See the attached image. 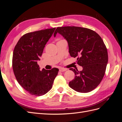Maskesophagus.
I'll return each instance as SVG.
<instances>
[{
	"label": "esophagus",
	"mask_w": 122,
	"mask_h": 122,
	"mask_svg": "<svg viewBox=\"0 0 122 122\" xmlns=\"http://www.w3.org/2000/svg\"><path fill=\"white\" fill-rule=\"evenodd\" d=\"M66 70H67V69H64V68H60V69H59L60 72H64V71H66Z\"/></svg>",
	"instance_id": "esophagus-1"
}]
</instances>
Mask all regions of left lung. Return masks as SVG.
Returning a JSON list of instances; mask_svg holds the SVG:
<instances>
[{"label": "left lung", "instance_id": "left-lung-1", "mask_svg": "<svg viewBox=\"0 0 122 122\" xmlns=\"http://www.w3.org/2000/svg\"><path fill=\"white\" fill-rule=\"evenodd\" d=\"M59 33L67 41L71 56L77 57V64L82 71L71 68L75 73L70 87L79 93H88L100 83L108 62L106 47L101 36L90 29L77 26L58 27L54 33Z\"/></svg>", "mask_w": 122, "mask_h": 122}]
</instances>
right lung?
<instances>
[{"label":"right lung","instance_id":"obj_1","mask_svg":"<svg viewBox=\"0 0 122 122\" xmlns=\"http://www.w3.org/2000/svg\"><path fill=\"white\" fill-rule=\"evenodd\" d=\"M55 28L28 32L24 35L15 47L12 66L20 86L32 95L40 96L52 88L58 69L40 70L37 61Z\"/></svg>","mask_w":122,"mask_h":122}]
</instances>
